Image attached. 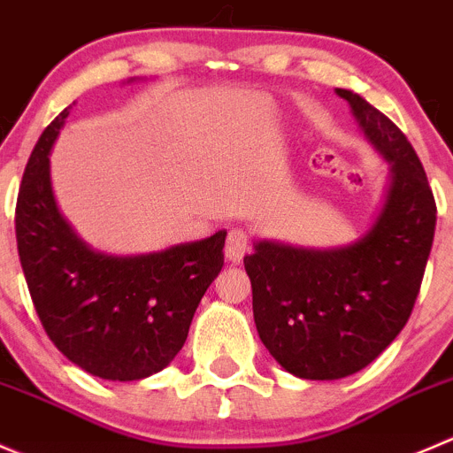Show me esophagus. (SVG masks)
<instances>
[{
	"mask_svg": "<svg viewBox=\"0 0 453 453\" xmlns=\"http://www.w3.org/2000/svg\"><path fill=\"white\" fill-rule=\"evenodd\" d=\"M250 248V234L243 230V227H232L230 234H227L226 241V257L227 261L241 263V258L245 257Z\"/></svg>",
	"mask_w": 453,
	"mask_h": 453,
	"instance_id": "1",
	"label": "esophagus"
}]
</instances>
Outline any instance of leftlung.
Returning <instances> with one entry per match:
<instances>
[{
	"mask_svg": "<svg viewBox=\"0 0 453 453\" xmlns=\"http://www.w3.org/2000/svg\"><path fill=\"white\" fill-rule=\"evenodd\" d=\"M389 164L374 223L338 248L261 239L243 258L257 332L298 379L336 380L370 365L414 310L436 230V201L405 134L361 95L336 88Z\"/></svg>",
	"mask_w": 453,
	"mask_h": 453,
	"instance_id": "obj_1",
	"label": "left lung"
}]
</instances>
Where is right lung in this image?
Listing matches in <instances>:
<instances>
[{"label": "right lung", "instance_id": "add662e5", "mask_svg": "<svg viewBox=\"0 0 453 453\" xmlns=\"http://www.w3.org/2000/svg\"><path fill=\"white\" fill-rule=\"evenodd\" d=\"M70 108L43 130L21 179V270L48 338L70 363L104 380H142L168 367L186 343L192 316L223 267L227 232L128 257L90 248L52 192L50 152Z\"/></svg>", "mask_w": 453, "mask_h": 453}]
</instances>
